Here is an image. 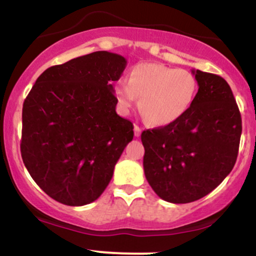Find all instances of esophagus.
<instances>
[{
    "instance_id": "esophagus-1",
    "label": "esophagus",
    "mask_w": 256,
    "mask_h": 256,
    "mask_svg": "<svg viewBox=\"0 0 256 256\" xmlns=\"http://www.w3.org/2000/svg\"><path fill=\"white\" fill-rule=\"evenodd\" d=\"M140 133H142V128L139 127V126H134V136H140Z\"/></svg>"
}]
</instances>
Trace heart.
I'll return each instance as SVG.
<instances>
[{"instance_id": "obj_1", "label": "heart", "mask_w": 256, "mask_h": 256, "mask_svg": "<svg viewBox=\"0 0 256 256\" xmlns=\"http://www.w3.org/2000/svg\"><path fill=\"white\" fill-rule=\"evenodd\" d=\"M197 80L185 69L156 62L136 65L127 81L114 86L120 108L127 113L140 97L139 108L152 126H168L191 108L197 94Z\"/></svg>"}]
</instances>
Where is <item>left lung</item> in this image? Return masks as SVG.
<instances>
[{
	"label": "left lung",
	"instance_id": "left-lung-1",
	"mask_svg": "<svg viewBox=\"0 0 256 256\" xmlns=\"http://www.w3.org/2000/svg\"><path fill=\"white\" fill-rule=\"evenodd\" d=\"M198 84L191 108L171 124L142 133L146 178L160 198L188 204L226 178L236 162L242 117L220 76L192 70Z\"/></svg>",
	"mask_w": 256,
	"mask_h": 256
}]
</instances>
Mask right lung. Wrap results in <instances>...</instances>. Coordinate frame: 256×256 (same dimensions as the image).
Returning <instances> with one entry per match:
<instances>
[{
    "label": "right lung",
    "instance_id": "add662e5",
    "mask_svg": "<svg viewBox=\"0 0 256 256\" xmlns=\"http://www.w3.org/2000/svg\"><path fill=\"white\" fill-rule=\"evenodd\" d=\"M126 65L108 52L75 58L44 71L24 100L23 162L60 204L84 206L98 198L133 139V123L116 112L112 85Z\"/></svg>",
    "mask_w": 256,
    "mask_h": 256
}]
</instances>
